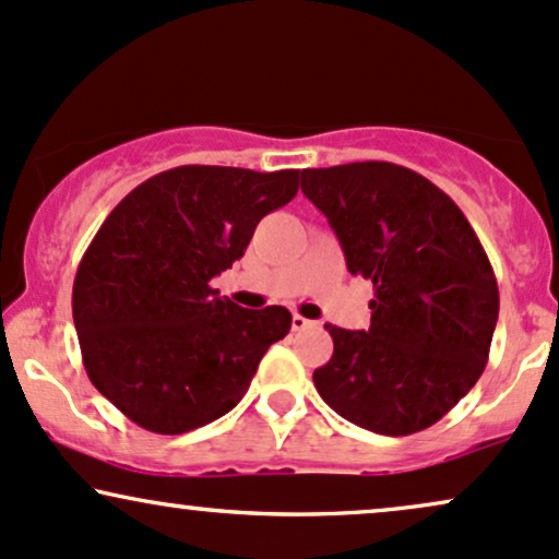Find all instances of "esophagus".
<instances>
[{
  "label": "esophagus",
  "instance_id": "obj_1",
  "mask_svg": "<svg viewBox=\"0 0 559 559\" xmlns=\"http://www.w3.org/2000/svg\"><path fill=\"white\" fill-rule=\"evenodd\" d=\"M292 328H294V331H307V328H312V320L301 318V314L294 312L292 314Z\"/></svg>",
  "mask_w": 559,
  "mask_h": 559
}]
</instances>
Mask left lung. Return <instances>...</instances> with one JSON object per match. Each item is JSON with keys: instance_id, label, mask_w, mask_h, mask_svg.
Segmentation results:
<instances>
[{"instance_id": "8db88e82", "label": "left lung", "mask_w": 559, "mask_h": 559, "mask_svg": "<svg viewBox=\"0 0 559 559\" xmlns=\"http://www.w3.org/2000/svg\"><path fill=\"white\" fill-rule=\"evenodd\" d=\"M352 275L372 281L367 331L325 325L322 401L352 425L401 437L440 421L476 385L500 312L479 237L440 187L388 160L301 171Z\"/></svg>"}]
</instances>
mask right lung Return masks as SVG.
<instances>
[{"instance_id":"1","label":"right lung","mask_w":559,"mask_h":559,"mask_svg":"<svg viewBox=\"0 0 559 559\" xmlns=\"http://www.w3.org/2000/svg\"><path fill=\"white\" fill-rule=\"evenodd\" d=\"M297 190V169L177 166L134 187L100 224L80 260L72 320L87 378L127 419L181 435L245 399L292 312L241 309L211 281Z\"/></svg>"}]
</instances>
